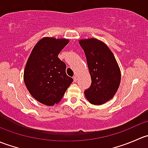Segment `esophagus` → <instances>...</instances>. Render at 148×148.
<instances>
[{"instance_id": "1", "label": "esophagus", "mask_w": 148, "mask_h": 148, "mask_svg": "<svg viewBox=\"0 0 148 148\" xmlns=\"http://www.w3.org/2000/svg\"><path fill=\"white\" fill-rule=\"evenodd\" d=\"M73 79H74V82H76L77 81V76H74V77H73Z\"/></svg>"}]
</instances>
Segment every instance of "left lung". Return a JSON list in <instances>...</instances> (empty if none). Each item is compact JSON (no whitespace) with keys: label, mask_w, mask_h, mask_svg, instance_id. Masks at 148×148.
<instances>
[{"label":"left lung","mask_w":148,"mask_h":148,"mask_svg":"<svg viewBox=\"0 0 148 148\" xmlns=\"http://www.w3.org/2000/svg\"><path fill=\"white\" fill-rule=\"evenodd\" d=\"M86 58L92 84L84 90L86 99L102 104L114 97L120 84V70L112 52L105 44L96 39L80 40Z\"/></svg>","instance_id":"1"}]
</instances>
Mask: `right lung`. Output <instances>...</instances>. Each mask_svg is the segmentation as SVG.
Returning <instances> with one entry per match:
<instances>
[{"label":"right lung","mask_w":148,"mask_h":148,"mask_svg":"<svg viewBox=\"0 0 148 148\" xmlns=\"http://www.w3.org/2000/svg\"><path fill=\"white\" fill-rule=\"evenodd\" d=\"M68 39L46 37L33 49L25 67V84L37 101L48 106L61 101L73 79L66 74V64L58 55Z\"/></svg>","instance_id":"1"}]
</instances>
